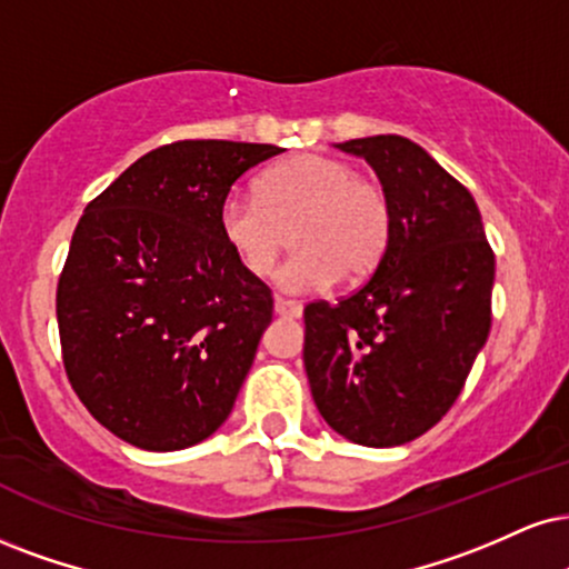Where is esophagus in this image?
<instances>
[{
	"label": "esophagus",
	"instance_id": "esophagus-1",
	"mask_svg": "<svg viewBox=\"0 0 569 569\" xmlns=\"http://www.w3.org/2000/svg\"><path fill=\"white\" fill-rule=\"evenodd\" d=\"M273 313H277V317H287V319H300L303 317V306L296 303V300L273 298Z\"/></svg>",
	"mask_w": 569,
	"mask_h": 569
}]
</instances>
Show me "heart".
Instances as JSON below:
<instances>
[{
    "label": "heart",
    "mask_w": 569,
    "mask_h": 569,
    "mask_svg": "<svg viewBox=\"0 0 569 569\" xmlns=\"http://www.w3.org/2000/svg\"><path fill=\"white\" fill-rule=\"evenodd\" d=\"M296 227L298 252L277 273L287 292H313L367 277L388 252L392 213L380 184L342 158L300 152L258 179V200L229 192L219 234L250 277H266Z\"/></svg>",
    "instance_id": "obj_1"
}]
</instances>
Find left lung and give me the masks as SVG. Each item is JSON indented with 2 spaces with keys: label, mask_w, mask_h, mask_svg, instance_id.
<instances>
[{
  "label": "left lung",
  "mask_w": 569,
  "mask_h": 569,
  "mask_svg": "<svg viewBox=\"0 0 569 569\" xmlns=\"http://www.w3.org/2000/svg\"><path fill=\"white\" fill-rule=\"evenodd\" d=\"M338 150L375 168L392 231L367 284L306 306V375L335 432L403 446L446 417L486 346L496 258L469 189L417 142L380 134Z\"/></svg>",
  "instance_id": "8db88e82"
}]
</instances>
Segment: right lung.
I'll return each instance as SVG.
<instances>
[{"instance_id": "add662e5", "label": "right lung", "mask_w": 569, "mask_h": 569, "mask_svg": "<svg viewBox=\"0 0 569 569\" xmlns=\"http://www.w3.org/2000/svg\"><path fill=\"white\" fill-rule=\"evenodd\" d=\"M279 152L163 144L83 210L58 282L62 363L91 417L126 443L179 451L227 422L273 300L223 244L219 206Z\"/></svg>"}]
</instances>
